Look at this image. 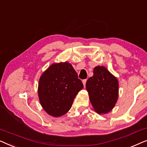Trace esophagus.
I'll use <instances>...</instances> for the list:
<instances>
[{"instance_id": "esophagus-1", "label": "esophagus", "mask_w": 147, "mask_h": 147, "mask_svg": "<svg viewBox=\"0 0 147 147\" xmlns=\"http://www.w3.org/2000/svg\"><path fill=\"white\" fill-rule=\"evenodd\" d=\"M86 82H87V80H83V81H82V82H83V84H84V86H86Z\"/></svg>"}]
</instances>
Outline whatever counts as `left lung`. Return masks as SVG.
<instances>
[{"label": "left lung", "instance_id": "left-lung-1", "mask_svg": "<svg viewBox=\"0 0 147 147\" xmlns=\"http://www.w3.org/2000/svg\"><path fill=\"white\" fill-rule=\"evenodd\" d=\"M90 102L99 114H106L115 106L118 96V80L103 66L94 69L86 85Z\"/></svg>", "mask_w": 147, "mask_h": 147}]
</instances>
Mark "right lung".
I'll use <instances>...</instances> for the list:
<instances>
[{"label": "right lung", "instance_id": "1", "mask_svg": "<svg viewBox=\"0 0 147 147\" xmlns=\"http://www.w3.org/2000/svg\"><path fill=\"white\" fill-rule=\"evenodd\" d=\"M83 88L71 64L54 63L40 78L38 94L46 112L57 117L69 111L76 96Z\"/></svg>", "mask_w": 147, "mask_h": 147}]
</instances>
